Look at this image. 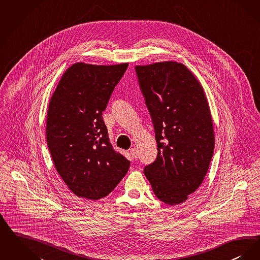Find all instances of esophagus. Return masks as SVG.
<instances>
[{
    "mask_svg": "<svg viewBox=\"0 0 260 260\" xmlns=\"http://www.w3.org/2000/svg\"><path fill=\"white\" fill-rule=\"evenodd\" d=\"M131 154L133 155L135 158H137V149L136 148H132L131 149Z\"/></svg>",
    "mask_w": 260,
    "mask_h": 260,
    "instance_id": "1",
    "label": "esophagus"
}]
</instances>
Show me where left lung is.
<instances>
[{"label": "left lung", "instance_id": "left-lung-1", "mask_svg": "<svg viewBox=\"0 0 260 260\" xmlns=\"http://www.w3.org/2000/svg\"><path fill=\"white\" fill-rule=\"evenodd\" d=\"M135 72L154 124L157 156L144 168L156 198L168 205L187 200L203 182L214 147L207 98L181 62L136 66Z\"/></svg>", "mask_w": 260, "mask_h": 260}]
</instances>
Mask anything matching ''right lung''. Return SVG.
<instances>
[{"label": "right lung", "instance_id": "1", "mask_svg": "<svg viewBox=\"0 0 260 260\" xmlns=\"http://www.w3.org/2000/svg\"><path fill=\"white\" fill-rule=\"evenodd\" d=\"M127 66L73 63L49 102L47 145L57 172L78 198L106 197L129 168V160L113 150L103 119Z\"/></svg>", "mask_w": 260, "mask_h": 260}]
</instances>
